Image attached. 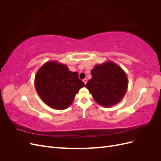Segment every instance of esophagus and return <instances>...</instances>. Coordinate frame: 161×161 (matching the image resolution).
Returning <instances> with one entry per match:
<instances>
[{"label": "esophagus", "mask_w": 161, "mask_h": 161, "mask_svg": "<svg viewBox=\"0 0 161 161\" xmlns=\"http://www.w3.org/2000/svg\"><path fill=\"white\" fill-rule=\"evenodd\" d=\"M82 81L84 82V83L86 85V82H87V80H86V79H84L83 80H82Z\"/></svg>", "instance_id": "obj_1"}]
</instances>
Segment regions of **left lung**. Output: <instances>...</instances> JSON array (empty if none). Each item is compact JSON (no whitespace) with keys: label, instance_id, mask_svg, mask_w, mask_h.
I'll return each mask as SVG.
<instances>
[{"label":"left lung","instance_id":"8db88e82","mask_svg":"<svg viewBox=\"0 0 161 161\" xmlns=\"http://www.w3.org/2000/svg\"><path fill=\"white\" fill-rule=\"evenodd\" d=\"M92 78L86 88L99 105L110 108L122 99L128 89V80L124 70L111 61L97 64L91 71Z\"/></svg>","mask_w":161,"mask_h":161}]
</instances>
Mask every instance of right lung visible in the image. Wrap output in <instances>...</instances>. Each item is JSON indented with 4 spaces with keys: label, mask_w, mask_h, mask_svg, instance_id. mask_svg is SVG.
Returning <instances> with one entry per match:
<instances>
[{
    "label": "right lung",
    "mask_w": 161,
    "mask_h": 161,
    "mask_svg": "<svg viewBox=\"0 0 161 161\" xmlns=\"http://www.w3.org/2000/svg\"><path fill=\"white\" fill-rule=\"evenodd\" d=\"M85 86L77 72L56 61L46 62L37 72L35 87L42 100L52 109L69 108L79 91Z\"/></svg>",
    "instance_id": "add662e5"
}]
</instances>
